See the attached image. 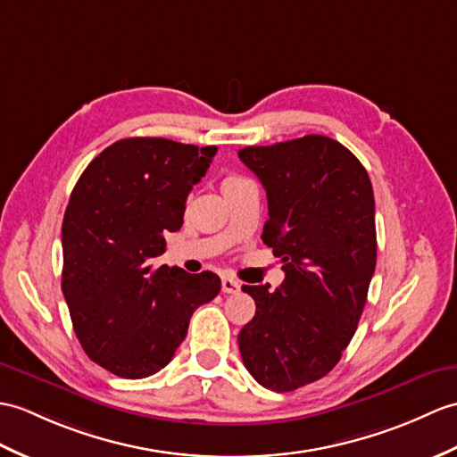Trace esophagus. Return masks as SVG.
<instances>
[{
    "mask_svg": "<svg viewBox=\"0 0 457 457\" xmlns=\"http://www.w3.org/2000/svg\"><path fill=\"white\" fill-rule=\"evenodd\" d=\"M239 288H241V284L237 280H233L229 277L221 278V290H224L226 294H236V292H239Z\"/></svg>",
    "mask_w": 457,
    "mask_h": 457,
    "instance_id": "obj_1",
    "label": "esophagus"
}]
</instances>
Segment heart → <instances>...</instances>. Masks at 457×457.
Returning <instances> with one entry per match:
<instances>
[{
    "label": "heart",
    "instance_id": "heart-1",
    "mask_svg": "<svg viewBox=\"0 0 457 457\" xmlns=\"http://www.w3.org/2000/svg\"><path fill=\"white\" fill-rule=\"evenodd\" d=\"M243 177H237V175H229V177H226L224 179V183H221V187H228V185H231V183H236V180H241Z\"/></svg>",
    "mask_w": 457,
    "mask_h": 457
}]
</instances>
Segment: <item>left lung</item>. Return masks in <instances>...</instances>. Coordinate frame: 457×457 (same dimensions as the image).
<instances>
[{
	"label": "left lung",
	"mask_w": 457,
	"mask_h": 457,
	"mask_svg": "<svg viewBox=\"0 0 457 457\" xmlns=\"http://www.w3.org/2000/svg\"><path fill=\"white\" fill-rule=\"evenodd\" d=\"M239 159L269 198L262 241L284 262V282L243 286L257 305L237 335L262 387L294 391L337 366L354 337L376 270L374 190L353 152L310 134L249 145Z\"/></svg>",
	"instance_id": "8db88e82"
}]
</instances>
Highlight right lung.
Here are the masks:
<instances>
[{
	"instance_id": "right-lung-1",
	"label": "right lung",
	"mask_w": 457,
	"mask_h": 457,
	"mask_svg": "<svg viewBox=\"0 0 457 457\" xmlns=\"http://www.w3.org/2000/svg\"><path fill=\"white\" fill-rule=\"evenodd\" d=\"M216 152L126 137L73 187L62 224V292L83 350L114 376L140 379L171 362L196 307L221 288L214 272L155 267Z\"/></svg>"
}]
</instances>
